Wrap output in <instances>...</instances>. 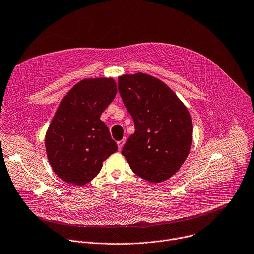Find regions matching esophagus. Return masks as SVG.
<instances>
[{
	"label": "esophagus",
	"instance_id": "34e87169",
	"mask_svg": "<svg viewBox=\"0 0 254 254\" xmlns=\"http://www.w3.org/2000/svg\"><path fill=\"white\" fill-rule=\"evenodd\" d=\"M125 142H126V140H125V139H122V140L118 141V146H119V150H121V149L123 148V146H124Z\"/></svg>",
	"mask_w": 254,
	"mask_h": 254
}]
</instances>
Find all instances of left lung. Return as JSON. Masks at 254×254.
<instances>
[{"mask_svg":"<svg viewBox=\"0 0 254 254\" xmlns=\"http://www.w3.org/2000/svg\"><path fill=\"white\" fill-rule=\"evenodd\" d=\"M118 89L135 128L122 154L140 178L152 183L169 179L192 145L187 108L167 85L144 73L121 76Z\"/></svg>","mask_w":254,"mask_h":254,"instance_id":"1","label":"left lung"}]
</instances>
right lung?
<instances>
[{
	"instance_id": "add662e5",
	"label": "right lung",
	"mask_w": 254,
	"mask_h": 254,
	"mask_svg": "<svg viewBox=\"0 0 254 254\" xmlns=\"http://www.w3.org/2000/svg\"><path fill=\"white\" fill-rule=\"evenodd\" d=\"M117 94L113 79H85L61 101L45 136L49 163L63 181L85 185L118 150L108 127L100 120Z\"/></svg>"
}]
</instances>
